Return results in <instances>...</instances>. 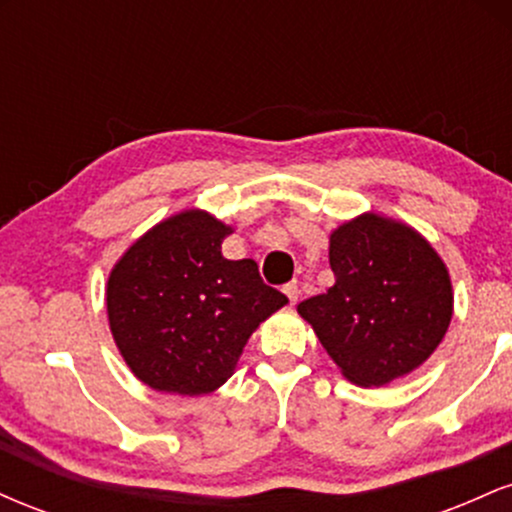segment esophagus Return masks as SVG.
Returning <instances> with one entry per match:
<instances>
[{"label": "esophagus", "mask_w": 512, "mask_h": 512, "mask_svg": "<svg viewBox=\"0 0 512 512\" xmlns=\"http://www.w3.org/2000/svg\"><path fill=\"white\" fill-rule=\"evenodd\" d=\"M284 293H286V296H289V301H291V305H293V303L298 301V293H301V291H298L296 281H291V284L284 286Z\"/></svg>", "instance_id": "1"}]
</instances>
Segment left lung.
Instances as JSON below:
<instances>
[{
	"label": "left lung",
	"mask_w": 512,
	"mask_h": 512,
	"mask_svg": "<svg viewBox=\"0 0 512 512\" xmlns=\"http://www.w3.org/2000/svg\"><path fill=\"white\" fill-rule=\"evenodd\" d=\"M334 284L298 303L351 383L380 387L419 368L452 317V286L436 250L404 223L363 214L330 238Z\"/></svg>",
	"instance_id": "8db88e82"
}]
</instances>
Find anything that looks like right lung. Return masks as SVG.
<instances>
[{
    "label": "right lung",
    "mask_w": 512,
    "mask_h": 512,
    "mask_svg": "<svg viewBox=\"0 0 512 512\" xmlns=\"http://www.w3.org/2000/svg\"><path fill=\"white\" fill-rule=\"evenodd\" d=\"M231 228L190 209L158 223L108 279L115 344L142 383L173 395H207L231 378L262 320L289 303L252 260H226Z\"/></svg>",
    "instance_id": "right-lung-1"
}]
</instances>
